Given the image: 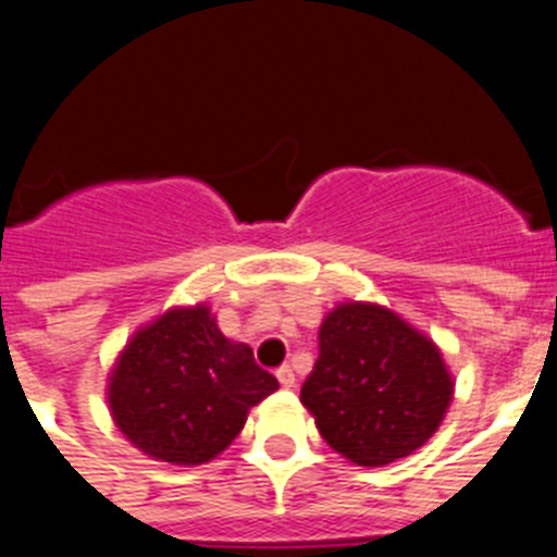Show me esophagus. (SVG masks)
Returning a JSON list of instances; mask_svg holds the SVG:
<instances>
[{"mask_svg": "<svg viewBox=\"0 0 557 557\" xmlns=\"http://www.w3.org/2000/svg\"><path fill=\"white\" fill-rule=\"evenodd\" d=\"M277 382H280V387H285V389L296 387V376H294V371H290V366L280 368V371H277Z\"/></svg>", "mask_w": 557, "mask_h": 557, "instance_id": "1", "label": "esophagus"}]
</instances>
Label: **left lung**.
I'll use <instances>...</instances> for the list:
<instances>
[{"label":"left lung","mask_w":557,"mask_h":557,"mask_svg":"<svg viewBox=\"0 0 557 557\" xmlns=\"http://www.w3.org/2000/svg\"><path fill=\"white\" fill-rule=\"evenodd\" d=\"M443 349L396 310L341 302L319 326V360L302 384V407L335 454L384 467L423 448L454 401Z\"/></svg>","instance_id":"left-lung-1"}]
</instances>
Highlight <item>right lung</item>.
<instances>
[{
	"label": "right lung",
	"mask_w": 557,
	"mask_h": 557,
	"mask_svg": "<svg viewBox=\"0 0 557 557\" xmlns=\"http://www.w3.org/2000/svg\"><path fill=\"white\" fill-rule=\"evenodd\" d=\"M247 343L222 335L206 302L175 305L139 326L107 376V407L128 443L156 461L216 459L249 409L277 389Z\"/></svg>",
	"instance_id": "1"
}]
</instances>
